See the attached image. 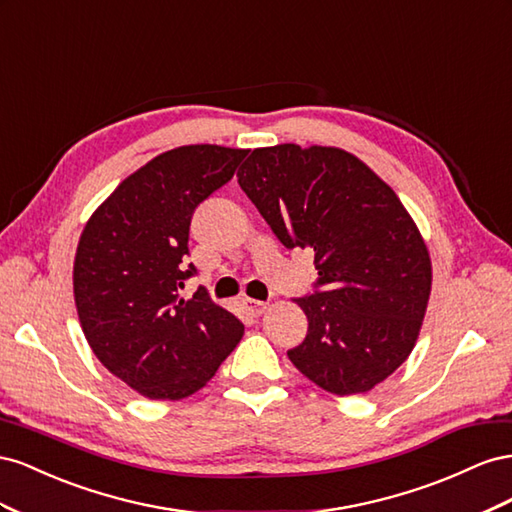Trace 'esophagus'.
Wrapping results in <instances>:
<instances>
[{
    "label": "esophagus",
    "mask_w": 512,
    "mask_h": 512,
    "mask_svg": "<svg viewBox=\"0 0 512 512\" xmlns=\"http://www.w3.org/2000/svg\"><path fill=\"white\" fill-rule=\"evenodd\" d=\"M244 306H246L248 315L259 317L261 313H264V311L268 309V302H261V300H251V298H246V300H244Z\"/></svg>",
    "instance_id": "esophagus-1"
}]
</instances>
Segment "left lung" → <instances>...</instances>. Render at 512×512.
<instances>
[{
    "instance_id": "8db88e82",
    "label": "left lung",
    "mask_w": 512,
    "mask_h": 512,
    "mask_svg": "<svg viewBox=\"0 0 512 512\" xmlns=\"http://www.w3.org/2000/svg\"><path fill=\"white\" fill-rule=\"evenodd\" d=\"M238 182L276 238L315 253L324 289L296 300L309 332L289 360L339 397L382 384L412 354L433 281L425 238L397 193L330 145L257 148Z\"/></svg>"
}]
</instances>
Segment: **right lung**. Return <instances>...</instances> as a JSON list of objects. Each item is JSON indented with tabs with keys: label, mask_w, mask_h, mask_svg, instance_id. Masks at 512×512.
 <instances>
[{
	"label": "right lung",
	"mask_w": 512,
	"mask_h": 512,
	"mask_svg": "<svg viewBox=\"0 0 512 512\" xmlns=\"http://www.w3.org/2000/svg\"><path fill=\"white\" fill-rule=\"evenodd\" d=\"M248 150L182 145L154 156L100 203L81 231L72 291L96 358L152 401L206 386L244 334L242 321L199 287L188 227L203 199L231 180Z\"/></svg>",
	"instance_id": "right-lung-1"
}]
</instances>
